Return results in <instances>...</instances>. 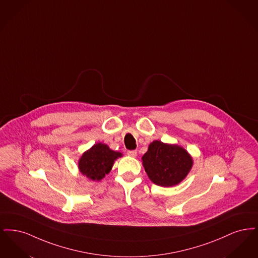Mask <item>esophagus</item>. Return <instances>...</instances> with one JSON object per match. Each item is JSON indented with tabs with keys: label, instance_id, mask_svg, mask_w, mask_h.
Segmentation results:
<instances>
[{
	"label": "esophagus",
	"instance_id": "obj_1",
	"mask_svg": "<svg viewBox=\"0 0 258 258\" xmlns=\"http://www.w3.org/2000/svg\"><path fill=\"white\" fill-rule=\"evenodd\" d=\"M127 156L128 157H132V158H135L137 156V152L135 150L133 151H127Z\"/></svg>",
	"mask_w": 258,
	"mask_h": 258
}]
</instances>
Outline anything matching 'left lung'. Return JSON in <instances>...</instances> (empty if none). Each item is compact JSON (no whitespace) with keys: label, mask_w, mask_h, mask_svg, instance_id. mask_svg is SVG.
<instances>
[{"label":"left lung","mask_w":258,"mask_h":258,"mask_svg":"<svg viewBox=\"0 0 258 258\" xmlns=\"http://www.w3.org/2000/svg\"><path fill=\"white\" fill-rule=\"evenodd\" d=\"M142 164L154 184L167 187L184 180L192 168L194 160L182 146L155 140L143 155Z\"/></svg>","instance_id":"1"}]
</instances>
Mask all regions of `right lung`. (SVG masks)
Here are the masks:
<instances>
[{
  "label": "right lung",
  "mask_w": 258,
  "mask_h": 258,
  "mask_svg": "<svg viewBox=\"0 0 258 258\" xmlns=\"http://www.w3.org/2000/svg\"><path fill=\"white\" fill-rule=\"evenodd\" d=\"M123 155L111 150L108 145L96 143L82 154L78 160L80 173L92 181H100L110 172L115 160Z\"/></svg>",
  "instance_id": "obj_1"
}]
</instances>
